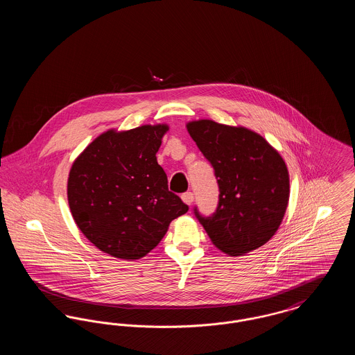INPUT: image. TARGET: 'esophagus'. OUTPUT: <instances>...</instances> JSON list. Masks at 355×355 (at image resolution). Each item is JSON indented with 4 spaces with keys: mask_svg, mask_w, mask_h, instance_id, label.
<instances>
[{
    "mask_svg": "<svg viewBox=\"0 0 355 355\" xmlns=\"http://www.w3.org/2000/svg\"><path fill=\"white\" fill-rule=\"evenodd\" d=\"M181 198H182V201L186 203V205H191L193 201H194V196H193V193L191 191H187V193H184L182 196H181Z\"/></svg>",
    "mask_w": 355,
    "mask_h": 355,
    "instance_id": "34e87169",
    "label": "esophagus"
}]
</instances>
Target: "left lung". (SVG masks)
I'll use <instances>...</instances> for the list:
<instances>
[{
    "mask_svg": "<svg viewBox=\"0 0 355 355\" xmlns=\"http://www.w3.org/2000/svg\"><path fill=\"white\" fill-rule=\"evenodd\" d=\"M190 137L214 168L220 201L211 217L194 213L213 245L232 257L270 241L284 220L290 197L286 164L253 130L211 119L186 123Z\"/></svg>",
    "mask_w": 355,
    "mask_h": 355,
    "instance_id": "1",
    "label": "left lung"
}]
</instances>
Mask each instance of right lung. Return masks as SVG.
<instances>
[{"label":"right lung","instance_id":"add662e5","mask_svg":"<svg viewBox=\"0 0 355 355\" xmlns=\"http://www.w3.org/2000/svg\"><path fill=\"white\" fill-rule=\"evenodd\" d=\"M169 125L110 129L90 142L69 171L68 202L97 249L135 261L153 250L170 222L189 210L168 189L155 154Z\"/></svg>","mask_w":355,"mask_h":355}]
</instances>
